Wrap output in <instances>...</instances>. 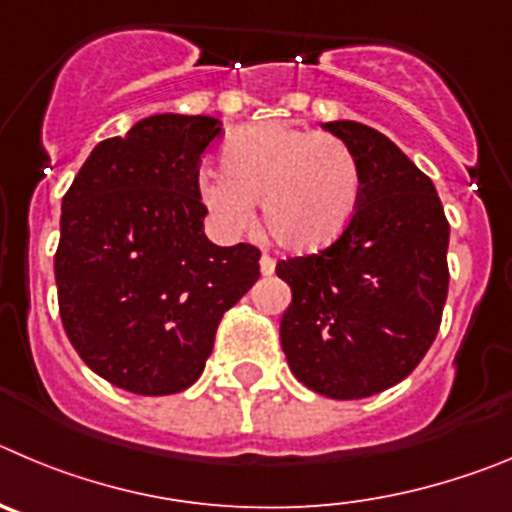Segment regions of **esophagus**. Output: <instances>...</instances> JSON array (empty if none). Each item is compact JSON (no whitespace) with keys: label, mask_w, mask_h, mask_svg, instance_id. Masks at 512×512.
I'll use <instances>...</instances> for the list:
<instances>
[{"label":"esophagus","mask_w":512,"mask_h":512,"mask_svg":"<svg viewBox=\"0 0 512 512\" xmlns=\"http://www.w3.org/2000/svg\"><path fill=\"white\" fill-rule=\"evenodd\" d=\"M260 273L262 275H273L275 273V260L270 255L260 257Z\"/></svg>","instance_id":"esophagus-1"}]
</instances>
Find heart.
<instances>
[{"label": "heart", "mask_w": 512, "mask_h": 512, "mask_svg": "<svg viewBox=\"0 0 512 512\" xmlns=\"http://www.w3.org/2000/svg\"><path fill=\"white\" fill-rule=\"evenodd\" d=\"M224 168L206 165L199 196L224 232H242L260 201L262 224L290 252H319L347 232L362 196V168L352 147L288 122H260L234 132Z\"/></svg>", "instance_id": "b5f03b06"}]
</instances>
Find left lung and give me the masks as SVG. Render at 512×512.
<instances>
[{
	"label": "left lung",
	"instance_id": "left-lung-1",
	"mask_svg": "<svg viewBox=\"0 0 512 512\" xmlns=\"http://www.w3.org/2000/svg\"><path fill=\"white\" fill-rule=\"evenodd\" d=\"M362 168L347 232L275 273L293 301L280 319L290 372L334 400L370 398L411 375L434 344L449 290V222L426 173L367 124H321Z\"/></svg>",
	"mask_w": 512,
	"mask_h": 512
}]
</instances>
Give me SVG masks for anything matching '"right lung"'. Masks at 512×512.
Masks as SVG:
<instances>
[{
  "label": "right lung",
  "instance_id": "1",
  "mask_svg": "<svg viewBox=\"0 0 512 512\" xmlns=\"http://www.w3.org/2000/svg\"><path fill=\"white\" fill-rule=\"evenodd\" d=\"M214 117L153 114L99 142L61 204L63 329L99 377L137 395L191 388L224 311L260 278V250L204 234L199 158Z\"/></svg>",
  "mask_w": 512,
  "mask_h": 512
}]
</instances>
